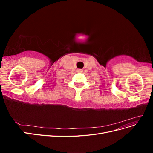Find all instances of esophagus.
Wrapping results in <instances>:
<instances>
[{"mask_svg": "<svg viewBox=\"0 0 153 153\" xmlns=\"http://www.w3.org/2000/svg\"><path fill=\"white\" fill-rule=\"evenodd\" d=\"M82 71H83V70L81 69H77V72H78V73H82Z\"/></svg>", "mask_w": 153, "mask_h": 153, "instance_id": "1", "label": "esophagus"}]
</instances>
